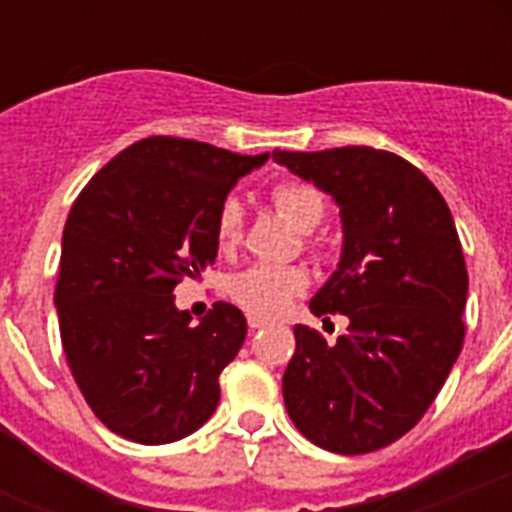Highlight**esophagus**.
Returning <instances> with one entry per match:
<instances>
[{"label":"esophagus","mask_w":512,"mask_h":512,"mask_svg":"<svg viewBox=\"0 0 512 512\" xmlns=\"http://www.w3.org/2000/svg\"><path fill=\"white\" fill-rule=\"evenodd\" d=\"M247 324H249V329H252V332H255V329L268 327V319H260V316H249Z\"/></svg>","instance_id":"1"}]
</instances>
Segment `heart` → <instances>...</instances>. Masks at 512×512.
Listing matches in <instances>:
<instances>
[{"mask_svg":"<svg viewBox=\"0 0 512 512\" xmlns=\"http://www.w3.org/2000/svg\"><path fill=\"white\" fill-rule=\"evenodd\" d=\"M273 207L300 233L313 231L324 220L327 201L319 188L308 183H281L271 193ZM241 220L244 207L236 196L220 201L215 212V241L220 249H233L241 239ZM308 287V273L297 265H249L228 279V295L233 303L252 316L271 319L292 305L303 289Z\"/></svg>","mask_w":512,"mask_h":512,"instance_id":"b5f03b06","label":"heart"}]
</instances>
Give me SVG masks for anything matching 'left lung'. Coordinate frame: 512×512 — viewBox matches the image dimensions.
<instances>
[{"mask_svg": "<svg viewBox=\"0 0 512 512\" xmlns=\"http://www.w3.org/2000/svg\"><path fill=\"white\" fill-rule=\"evenodd\" d=\"M273 162L340 209V263L311 313L348 316L335 345L297 324L284 404L321 449L374 452L420 422L462 350L468 271L452 212L428 177L388 151H273Z\"/></svg>", "mask_w": 512, "mask_h": 512, "instance_id": "left-lung-1", "label": "left lung"}]
</instances>
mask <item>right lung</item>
<instances>
[{"label":"right lung","instance_id":"right-lung-1","mask_svg":"<svg viewBox=\"0 0 512 512\" xmlns=\"http://www.w3.org/2000/svg\"><path fill=\"white\" fill-rule=\"evenodd\" d=\"M265 162L196 140H138L68 212L55 287L63 350L92 412L122 438L172 444L217 409L247 319L215 303L191 324L172 292L215 263L217 207Z\"/></svg>","mask_w":512,"mask_h":512}]
</instances>
